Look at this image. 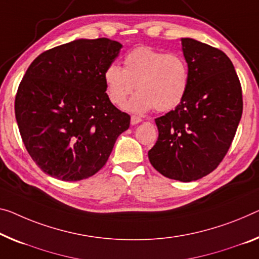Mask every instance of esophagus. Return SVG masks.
I'll return each mask as SVG.
<instances>
[{"label": "esophagus", "instance_id": "34e87169", "mask_svg": "<svg viewBox=\"0 0 259 259\" xmlns=\"http://www.w3.org/2000/svg\"><path fill=\"white\" fill-rule=\"evenodd\" d=\"M142 119L140 117H137V116H132L131 117V125H137L139 122H141Z\"/></svg>", "mask_w": 259, "mask_h": 259}]
</instances>
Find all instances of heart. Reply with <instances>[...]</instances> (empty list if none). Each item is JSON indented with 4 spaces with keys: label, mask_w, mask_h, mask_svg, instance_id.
<instances>
[{
    "label": "heart",
    "mask_w": 259,
    "mask_h": 259,
    "mask_svg": "<svg viewBox=\"0 0 259 259\" xmlns=\"http://www.w3.org/2000/svg\"><path fill=\"white\" fill-rule=\"evenodd\" d=\"M106 94L111 103L121 106L134 89L138 93L125 110L142 114L152 109L172 110L184 99L189 87V68L180 54L142 46L124 59L122 69L111 65L104 73Z\"/></svg>",
    "instance_id": "1"
}]
</instances>
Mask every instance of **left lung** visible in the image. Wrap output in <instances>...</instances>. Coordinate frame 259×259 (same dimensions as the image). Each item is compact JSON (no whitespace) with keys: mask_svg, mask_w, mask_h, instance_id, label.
I'll return each instance as SVG.
<instances>
[{"mask_svg":"<svg viewBox=\"0 0 259 259\" xmlns=\"http://www.w3.org/2000/svg\"><path fill=\"white\" fill-rule=\"evenodd\" d=\"M181 40L188 91L176 109L155 119L158 139L148 157L163 176L192 182L212 172L225 157L243 102L240 79L224 52L192 38Z\"/></svg>","mask_w":259,"mask_h":259,"instance_id":"8db88e82","label":"left lung"}]
</instances>
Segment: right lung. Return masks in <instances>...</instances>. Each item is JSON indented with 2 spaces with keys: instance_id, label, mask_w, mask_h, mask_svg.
<instances>
[{
  "instance_id": "right-lung-1",
  "label": "right lung",
  "mask_w": 259,
  "mask_h": 259,
  "mask_svg": "<svg viewBox=\"0 0 259 259\" xmlns=\"http://www.w3.org/2000/svg\"><path fill=\"white\" fill-rule=\"evenodd\" d=\"M122 45L76 39L44 52L27 68L15 99L22 140L44 172L66 182L101 170L131 117L109 99L104 73Z\"/></svg>"
}]
</instances>
